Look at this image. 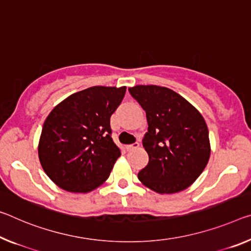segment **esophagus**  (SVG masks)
<instances>
[{"instance_id": "obj_1", "label": "esophagus", "mask_w": 251, "mask_h": 251, "mask_svg": "<svg viewBox=\"0 0 251 251\" xmlns=\"http://www.w3.org/2000/svg\"><path fill=\"white\" fill-rule=\"evenodd\" d=\"M138 147H140V143H138V142H135V143H133V144L127 145V146H126V149H127V151H133V150H136V149H138Z\"/></svg>"}]
</instances>
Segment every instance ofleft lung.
<instances>
[{
    "mask_svg": "<svg viewBox=\"0 0 251 251\" xmlns=\"http://www.w3.org/2000/svg\"><path fill=\"white\" fill-rule=\"evenodd\" d=\"M128 91L145 110L149 124L143 146L150 160L138 173V180L161 194L189 188L210 157L204 118L186 99L166 87L140 85Z\"/></svg>",
    "mask_w": 251,
    "mask_h": 251,
    "instance_id": "1",
    "label": "left lung"
}]
</instances>
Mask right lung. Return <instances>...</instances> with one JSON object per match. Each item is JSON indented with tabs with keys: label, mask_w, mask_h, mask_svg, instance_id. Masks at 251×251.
<instances>
[{
	"label": "right lung",
	"mask_w": 251,
	"mask_h": 251,
	"mask_svg": "<svg viewBox=\"0 0 251 251\" xmlns=\"http://www.w3.org/2000/svg\"><path fill=\"white\" fill-rule=\"evenodd\" d=\"M126 87L95 86L70 95L48 115L39 142V160L61 189L87 193L108 178L121 150L111 138L110 116Z\"/></svg>",
	"instance_id": "obj_1"
}]
</instances>
